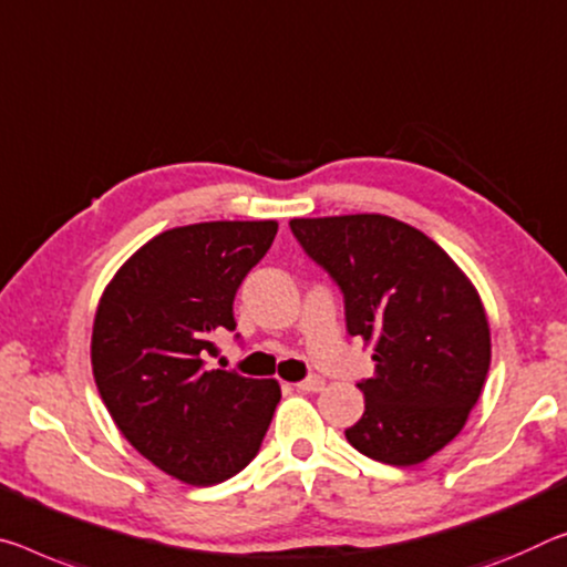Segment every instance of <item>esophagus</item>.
I'll use <instances>...</instances> for the list:
<instances>
[{
  "mask_svg": "<svg viewBox=\"0 0 567 567\" xmlns=\"http://www.w3.org/2000/svg\"><path fill=\"white\" fill-rule=\"evenodd\" d=\"M295 385H298V391H305V393H318V391L326 389V381H322L320 375H310V379H305V381L295 383Z\"/></svg>",
  "mask_w": 567,
  "mask_h": 567,
  "instance_id": "34e87169",
  "label": "esophagus"
}]
</instances>
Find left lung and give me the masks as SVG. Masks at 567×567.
<instances>
[{
	"label": "left lung",
	"instance_id": "8db88e82",
	"mask_svg": "<svg viewBox=\"0 0 567 567\" xmlns=\"http://www.w3.org/2000/svg\"><path fill=\"white\" fill-rule=\"evenodd\" d=\"M302 249L346 298V326L373 346L358 383L365 411L346 439L375 462L413 466L452 442L492 361L477 287L446 251L385 214L290 219Z\"/></svg>",
	"mask_w": 567,
	"mask_h": 567
}]
</instances>
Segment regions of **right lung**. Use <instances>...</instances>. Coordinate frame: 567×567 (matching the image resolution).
<instances>
[{"label":"right lung","instance_id":"right-lung-1","mask_svg":"<svg viewBox=\"0 0 567 567\" xmlns=\"http://www.w3.org/2000/svg\"><path fill=\"white\" fill-rule=\"evenodd\" d=\"M277 221H202L148 239L105 285L90 363L121 434L171 477L209 487L257 454L272 421L275 379L206 368L214 338L235 330L237 287Z\"/></svg>","mask_w":567,"mask_h":567}]
</instances>
